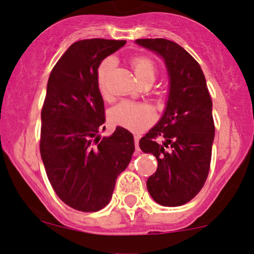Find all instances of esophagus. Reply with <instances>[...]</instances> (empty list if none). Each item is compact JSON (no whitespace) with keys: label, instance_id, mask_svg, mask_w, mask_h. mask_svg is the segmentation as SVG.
Returning a JSON list of instances; mask_svg holds the SVG:
<instances>
[{"label":"esophagus","instance_id":"1","mask_svg":"<svg viewBox=\"0 0 254 254\" xmlns=\"http://www.w3.org/2000/svg\"><path fill=\"white\" fill-rule=\"evenodd\" d=\"M139 139H140L139 136H134V147H136V151L137 152L140 151V148H139Z\"/></svg>","mask_w":254,"mask_h":254}]
</instances>
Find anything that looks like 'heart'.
I'll return each mask as SVG.
<instances>
[{
    "mask_svg": "<svg viewBox=\"0 0 254 254\" xmlns=\"http://www.w3.org/2000/svg\"><path fill=\"white\" fill-rule=\"evenodd\" d=\"M131 65L136 75L141 83L152 81L153 82L157 74V65L151 58L145 56H137L131 60ZM116 66V60L113 57L106 58L97 68V84L101 95L104 100L111 99L106 86V79L111 70ZM109 120L113 124L127 127L132 131H140L147 127L155 121L153 108L144 103H133L130 101H123L109 111Z\"/></svg>",
    "mask_w": 254,
    "mask_h": 254,
    "instance_id": "1",
    "label": "heart"
}]
</instances>
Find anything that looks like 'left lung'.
I'll return each mask as SVG.
<instances>
[{"instance_id": "8db88e82", "label": "left lung", "mask_w": 254, "mask_h": 254, "mask_svg": "<svg viewBox=\"0 0 254 254\" xmlns=\"http://www.w3.org/2000/svg\"><path fill=\"white\" fill-rule=\"evenodd\" d=\"M166 64L170 94L165 113L139 140L140 150L157 158L158 168L147 179L157 203L178 207L200 192L210 170L215 124L212 102L201 66L184 47L164 38L137 39ZM164 138L159 144L157 139Z\"/></svg>"}]
</instances>
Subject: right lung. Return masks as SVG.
<instances>
[{
  "instance_id": "1",
  "label": "right lung",
  "mask_w": 254,
  "mask_h": 254,
  "mask_svg": "<svg viewBox=\"0 0 254 254\" xmlns=\"http://www.w3.org/2000/svg\"><path fill=\"white\" fill-rule=\"evenodd\" d=\"M125 43L101 38L75 42L47 82L40 155L53 190L79 211H99L109 203L116 179L134 152L132 133L124 127H116L110 137L97 136L106 122L97 68Z\"/></svg>"
}]
</instances>
